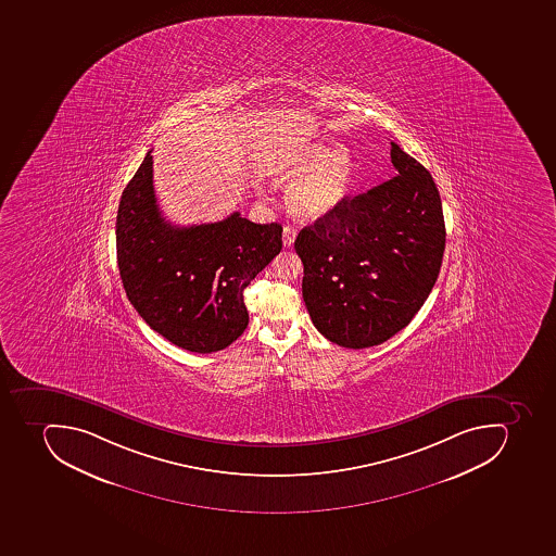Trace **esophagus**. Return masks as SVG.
<instances>
[{
	"instance_id": "1",
	"label": "esophagus",
	"mask_w": 556,
	"mask_h": 556,
	"mask_svg": "<svg viewBox=\"0 0 556 556\" xmlns=\"http://www.w3.org/2000/svg\"><path fill=\"white\" fill-rule=\"evenodd\" d=\"M298 230L291 225H286L285 230H282V242H285L286 248H291L294 244V240H296Z\"/></svg>"
}]
</instances>
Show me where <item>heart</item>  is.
Masks as SVG:
<instances>
[{
	"label": "heart",
	"mask_w": 556,
	"mask_h": 556,
	"mask_svg": "<svg viewBox=\"0 0 556 556\" xmlns=\"http://www.w3.org/2000/svg\"><path fill=\"white\" fill-rule=\"evenodd\" d=\"M265 173L277 185L296 178L289 188V207L302 218L316 219L333 213L349 195L354 159L346 148L331 150L325 141H308L274 153Z\"/></svg>",
	"instance_id": "heart-1"
}]
</instances>
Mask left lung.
<instances>
[{"label": "left lung", "instance_id": "obj_1", "mask_svg": "<svg viewBox=\"0 0 556 556\" xmlns=\"http://www.w3.org/2000/svg\"><path fill=\"white\" fill-rule=\"evenodd\" d=\"M397 176L303 228V302L329 342L380 345L409 325L440 276L443 207L429 170L391 142Z\"/></svg>", "mask_w": 556, "mask_h": 556}]
</instances>
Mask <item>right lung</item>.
Listing matches in <instances>:
<instances>
[{
  "label": "right lung",
  "mask_w": 556,
  "mask_h": 556,
  "mask_svg": "<svg viewBox=\"0 0 556 556\" xmlns=\"http://www.w3.org/2000/svg\"><path fill=\"white\" fill-rule=\"evenodd\" d=\"M280 249L279 223L258 225L240 213L191 227L165 222L151 151L122 193L116 260L125 293L153 331L185 351L218 352L244 333V289Z\"/></svg>",
  "instance_id": "right-lung-1"
}]
</instances>
